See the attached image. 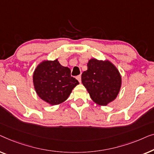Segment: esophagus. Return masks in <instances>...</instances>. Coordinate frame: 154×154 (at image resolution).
<instances>
[{
  "instance_id": "34e87169",
  "label": "esophagus",
  "mask_w": 154,
  "mask_h": 154,
  "mask_svg": "<svg viewBox=\"0 0 154 154\" xmlns=\"http://www.w3.org/2000/svg\"><path fill=\"white\" fill-rule=\"evenodd\" d=\"M77 79L78 80V82H79V83H81L82 80H81V75H79V76L77 77Z\"/></svg>"
}]
</instances>
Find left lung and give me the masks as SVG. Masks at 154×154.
I'll list each match as a JSON object with an SVG mask.
<instances>
[{
	"label": "left lung",
	"instance_id": "8db88e82",
	"mask_svg": "<svg viewBox=\"0 0 154 154\" xmlns=\"http://www.w3.org/2000/svg\"><path fill=\"white\" fill-rule=\"evenodd\" d=\"M82 82L95 103L106 106L116 98L122 79L117 68L109 60L91 58L87 70L82 75Z\"/></svg>",
	"mask_w": 154,
	"mask_h": 154
}]
</instances>
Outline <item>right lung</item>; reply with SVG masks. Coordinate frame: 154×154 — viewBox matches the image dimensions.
<instances>
[{"mask_svg": "<svg viewBox=\"0 0 154 154\" xmlns=\"http://www.w3.org/2000/svg\"><path fill=\"white\" fill-rule=\"evenodd\" d=\"M33 82L38 96L51 105L66 101L79 84L75 78L71 77L70 69L61 66L58 58L40 62L33 72Z\"/></svg>", "mask_w": 154, "mask_h": 154, "instance_id": "obj_1", "label": "right lung"}]
</instances>
